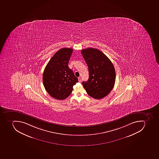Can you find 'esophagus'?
Masks as SVG:
<instances>
[{
	"mask_svg": "<svg viewBox=\"0 0 159 159\" xmlns=\"http://www.w3.org/2000/svg\"><path fill=\"white\" fill-rule=\"evenodd\" d=\"M81 81H82L81 78V77L78 78V81H79V82H81Z\"/></svg>",
	"mask_w": 159,
	"mask_h": 159,
	"instance_id": "obj_1",
	"label": "esophagus"
}]
</instances>
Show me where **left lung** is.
<instances>
[{
	"mask_svg": "<svg viewBox=\"0 0 159 159\" xmlns=\"http://www.w3.org/2000/svg\"><path fill=\"white\" fill-rule=\"evenodd\" d=\"M81 53L89 73L88 81L82 83L84 89L92 98L102 99L109 94L114 86V67L107 56L97 49H84Z\"/></svg>",
	"mask_w": 159,
	"mask_h": 159,
	"instance_id": "obj_1",
	"label": "left lung"
}]
</instances>
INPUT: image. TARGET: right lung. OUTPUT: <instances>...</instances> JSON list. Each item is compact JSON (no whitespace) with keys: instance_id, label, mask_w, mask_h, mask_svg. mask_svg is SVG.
<instances>
[{"instance_id":"obj_1","label":"right lung","mask_w":159,"mask_h":159,"mask_svg":"<svg viewBox=\"0 0 159 159\" xmlns=\"http://www.w3.org/2000/svg\"><path fill=\"white\" fill-rule=\"evenodd\" d=\"M73 49L63 48L54 55L45 68L43 83L47 93L57 100H64L70 96L73 86L78 82L72 70L68 67Z\"/></svg>"}]
</instances>
